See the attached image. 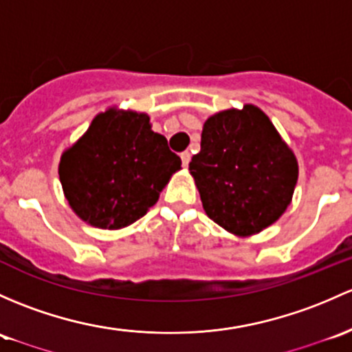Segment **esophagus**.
Wrapping results in <instances>:
<instances>
[{"instance_id":"esophagus-1","label":"esophagus","mask_w":352,"mask_h":352,"mask_svg":"<svg viewBox=\"0 0 352 352\" xmlns=\"http://www.w3.org/2000/svg\"><path fill=\"white\" fill-rule=\"evenodd\" d=\"M180 158H182V165L188 166V162H190V153H188V151H182V153H180Z\"/></svg>"}]
</instances>
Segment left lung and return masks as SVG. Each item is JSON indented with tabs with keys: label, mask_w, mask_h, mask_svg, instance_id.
<instances>
[{
	"label": "left lung",
	"mask_w": 352,
	"mask_h": 352,
	"mask_svg": "<svg viewBox=\"0 0 352 352\" xmlns=\"http://www.w3.org/2000/svg\"><path fill=\"white\" fill-rule=\"evenodd\" d=\"M188 170L207 216L239 238L276 223L298 179L294 150L254 104L207 118Z\"/></svg>",
	"instance_id": "obj_1"
}]
</instances>
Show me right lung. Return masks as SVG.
Instances as JSON below:
<instances>
[{
  "label": "right lung",
  "mask_w": 352,
  "mask_h": 352,
  "mask_svg": "<svg viewBox=\"0 0 352 352\" xmlns=\"http://www.w3.org/2000/svg\"><path fill=\"white\" fill-rule=\"evenodd\" d=\"M180 165L146 113L113 106L64 150L58 177L77 217L114 231L145 216Z\"/></svg>",
  "instance_id": "1"
}]
</instances>
